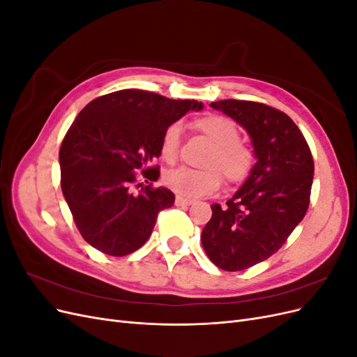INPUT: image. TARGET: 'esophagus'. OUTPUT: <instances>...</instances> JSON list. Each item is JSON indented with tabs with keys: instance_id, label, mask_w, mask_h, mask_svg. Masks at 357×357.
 <instances>
[{
	"instance_id": "1",
	"label": "esophagus",
	"mask_w": 357,
	"mask_h": 357,
	"mask_svg": "<svg viewBox=\"0 0 357 357\" xmlns=\"http://www.w3.org/2000/svg\"><path fill=\"white\" fill-rule=\"evenodd\" d=\"M193 201L189 198H183V197H177L176 198V205L177 207H183V205H190Z\"/></svg>"
}]
</instances>
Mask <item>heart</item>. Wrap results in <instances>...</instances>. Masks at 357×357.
Here are the masks:
<instances>
[{"label":"heart","instance_id":"heart-1","mask_svg":"<svg viewBox=\"0 0 357 357\" xmlns=\"http://www.w3.org/2000/svg\"><path fill=\"white\" fill-rule=\"evenodd\" d=\"M198 132L207 137L214 144L205 160L208 168L193 169L180 167L168 171L164 181L168 189L181 197L198 198L218 190L223 176L229 185H240L255 165V152L240 139L238 126L229 117L222 114H205L192 122ZM180 149V126L169 125L160 137V156L168 164L174 162Z\"/></svg>","mask_w":357,"mask_h":357}]
</instances>
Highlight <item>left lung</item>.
Segmentation results:
<instances>
[{
	"mask_svg": "<svg viewBox=\"0 0 357 357\" xmlns=\"http://www.w3.org/2000/svg\"><path fill=\"white\" fill-rule=\"evenodd\" d=\"M211 107L250 134L257 162L225 207L211 205L201 243L215 266L243 271L277 253L304 219L314 162L307 139L282 110L244 100H222Z\"/></svg>",
	"mask_w": 357,
	"mask_h": 357,
	"instance_id": "8db88e82",
	"label": "left lung"
}]
</instances>
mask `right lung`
<instances>
[{"instance_id": "add662e5", "label": "right lung", "mask_w": 357, "mask_h": 357, "mask_svg": "<svg viewBox=\"0 0 357 357\" xmlns=\"http://www.w3.org/2000/svg\"><path fill=\"white\" fill-rule=\"evenodd\" d=\"M195 109L202 104L123 89L98 96L79 113L63 137L59 164L63 198L84 241L101 253L126 256L149 240L158 214L176 197L153 188L159 168L147 165L160 155L165 129ZM137 172L151 183L134 192Z\"/></svg>"}]
</instances>
